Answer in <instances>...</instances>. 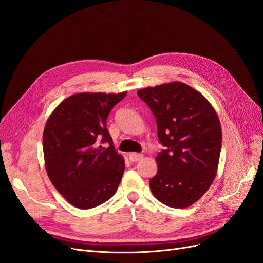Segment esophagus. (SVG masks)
<instances>
[{"mask_svg": "<svg viewBox=\"0 0 263 263\" xmlns=\"http://www.w3.org/2000/svg\"><path fill=\"white\" fill-rule=\"evenodd\" d=\"M128 157H129V160L132 162H137L140 160V159H142V157L144 156H142L141 154H137V153H130L128 155Z\"/></svg>", "mask_w": 263, "mask_h": 263, "instance_id": "34e87169", "label": "esophagus"}]
</instances>
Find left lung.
Returning a JSON list of instances; mask_svg holds the SVG:
<instances>
[{"label":"left lung","instance_id":"left-lung-1","mask_svg":"<svg viewBox=\"0 0 263 263\" xmlns=\"http://www.w3.org/2000/svg\"><path fill=\"white\" fill-rule=\"evenodd\" d=\"M156 117L157 174L149 181L158 201L185 209L206 193L216 177L221 149L218 116L204 95L173 81L137 91Z\"/></svg>","mask_w":263,"mask_h":263}]
</instances>
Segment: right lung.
<instances>
[{
  "instance_id": "obj_1",
  "label": "right lung",
  "mask_w": 263,
  "mask_h": 263,
  "mask_svg": "<svg viewBox=\"0 0 263 263\" xmlns=\"http://www.w3.org/2000/svg\"><path fill=\"white\" fill-rule=\"evenodd\" d=\"M126 93L73 94L47 119L43 134L46 171L55 190L74 208L103 204L121 183L125 161L113 146L106 119Z\"/></svg>"
}]
</instances>
